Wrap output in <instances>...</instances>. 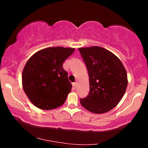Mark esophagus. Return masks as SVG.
<instances>
[{
	"instance_id": "1",
	"label": "esophagus",
	"mask_w": 148,
	"mask_h": 148,
	"mask_svg": "<svg viewBox=\"0 0 148 148\" xmlns=\"http://www.w3.org/2000/svg\"><path fill=\"white\" fill-rule=\"evenodd\" d=\"M72 87H73V89H76V83H73L72 84Z\"/></svg>"
}]
</instances>
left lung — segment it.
Returning <instances> with one entry per match:
<instances>
[{
  "instance_id": "1",
  "label": "left lung",
  "mask_w": 148,
  "mask_h": 148,
  "mask_svg": "<svg viewBox=\"0 0 148 148\" xmlns=\"http://www.w3.org/2000/svg\"><path fill=\"white\" fill-rule=\"evenodd\" d=\"M87 67L89 92L80 103L95 114L113 109L127 89V72L121 61L112 52L99 46L79 48Z\"/></svg>"
}]
</instances>
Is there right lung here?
<instances>
[{"label": "right lung", "mask_w": 148, "mask_h": 148, "mask_svg": "<svg viewBox=\"0 0 148 148\" xmlns=\"http://www.w3.org/2000/svg\"><path fill=\"white\" fill-rule=\"evenodd\" d=\"M74 51V48L48 47L36 52L28 60L22 74V84L34 106L52 110L64 103L72 84L62 64Z\"/></svg>", "instance_id": "1"}]
</instances>
